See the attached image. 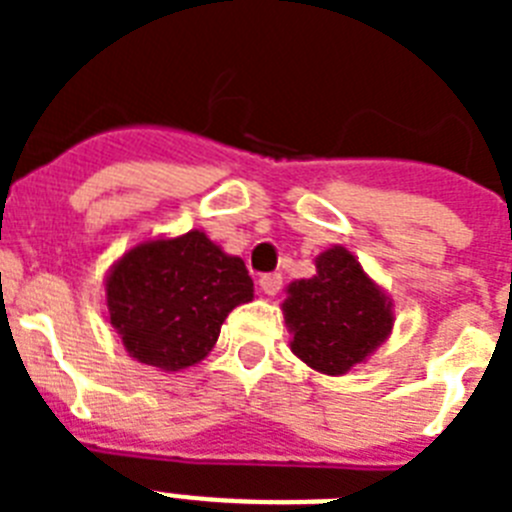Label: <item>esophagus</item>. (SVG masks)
<instances>
[{
    "label": "esophagus",
    "mask_w": 512,
    "mask_h": 512,
    "mask_svg": "<svg viewBox=\"0 0 512 512\" xmlns=\"http://www.w3.org/2000/svg\"><path fill=\"white\" fill-rule=\"evenodd\" d=\"M259 287L264 295H277L279 289H282V274H264L259 279Z\"/></svg>",
    "instance_id": "1"
}]
</instances>
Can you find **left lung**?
<instances>
[{"label": "left lung", "instance_id": "left-lung-1", "mask_svg": "<svg viewBox=\"0 0 512 512\" xmlns=\"http://www.w3.org/2000/svg\"><path fill=\"white\" fill-rule=\"evenodd\" d=\"M315 266V277L289 284L282 305L292 351L318 372L346 374L392 330L390 302L346 248H328Z\"/></svg>", "mask_w": 512, "mask_h": 512}]
</instances>
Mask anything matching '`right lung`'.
<instances>
[{"mask_svg": "<svg viewBox=\"0 0 512 512\" xmlns=\"http://www.w3.org/2000/svg\"><path fill=\"white\" fill-rule=\"evenodd\" d=\"M253 300V279L200 230L148 241L107 277L110 323L140 364L179 372L205 359L228 312Z\"/></svg>", "mask_w": 512, "mask_h": 512, "instance_id": "obj_1", "label": "right lung"}]
</instances>
